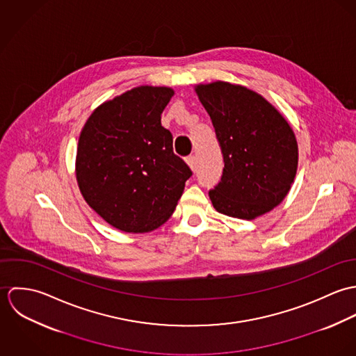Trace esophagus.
Listing matches in <instances>:
<instances>
[{
	"label": "esophagus",
	"instance_id": "34e87169",
	"mask_svg": "<svg viewBox=\"0 0 356 356\" xmlns=\"http://www.w3.org/2000/svg\"><path fill=\"white\" fill-rule=\"evenodd\" d=\"M186 163L189 164V167L195 171L196 170V165H197V160H196V156L195 154H191L186 157Z\"/></svg>",
	"mask_w": 356,
	"mask_h": 356
}]
</instances>
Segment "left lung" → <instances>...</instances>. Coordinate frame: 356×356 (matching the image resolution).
<instances>
[{
    "mask_svg": "<svg viewBox=\"0 0 356 356\" xmlns=\"http://www.w3.org/2000/svg\"><path fill=\"white\" fill-rule=\"evenodd\" d=\"M223 156L219 184L208 192L227 216L254 219L281 203L298 170V143L282 115L260 95L227 82L200 85Z\"/></svg>",
    "mask_w": 356,
    "mask_h": 356,
    "instance_id": "8db88e82",
    "label": "left lung"
}]
</instances>
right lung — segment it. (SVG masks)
Returning <instances> with one entry per match:
<instances>
[{
    "label": "right lung",
    "instance_id": "right-lung-1",
    "mask_svg": "<svg viewBox=\"0 0 356 356\" xmlns=\"http://www.w3.org/2000/svg\"><path fill=\"white\" fill-rule=\"evenodd\" d=\"M172 95L168 88H134L104 102L82 129L79 189L86 203L122 232L144 233L163 225L193 174L161 126Z\"/></svg>",
    "mask_w": 356,
    "mask_h": 356
}]
</instances>
